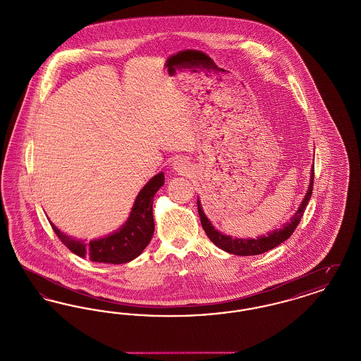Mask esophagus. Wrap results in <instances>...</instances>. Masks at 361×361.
I'll use <instances>...</instances> for the list:
<instances>
[{"label": "esophagus", "mask_w": 361, "mask_h": 361, "mask_svg": "<svg viewBox=\"0 0 361 361\" xmlns=\"http://www.w3.org/2000/svg\"><path fill=\"white\" fill-rule=\"evenodd\" d=\"M173 169L177 172L187 173L189 171V164L185 159H176L173 164Z\"/></svg>", "instance_id": "esophagus-1"}]
</instances>
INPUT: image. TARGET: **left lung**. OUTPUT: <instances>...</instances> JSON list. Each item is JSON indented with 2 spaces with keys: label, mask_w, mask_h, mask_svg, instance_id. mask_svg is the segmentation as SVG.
Here are the masks:
<instances>
[{
  "label": "left lung",
  "mask_w": 361,
  "mask_h": 361,
  "mask_svg": "<svg viewBox=\"0 0 361 361\" xmlns=\"http://www.w3.org/2000/svg\"><path fill=\"white\" fill-rule=\"evenodd\" d=\"M312 184H314V166L311 169V178H310V187L302 204L299 207V209L295 212V215L290 219L288 224H284L281 228H277L275 231H271L268 235H262L258 237L257 240H240V238H231L228 235H224L222 233H219L218 230L214 228V226L207 219L200 202L197 200V211L200 215V222L206 231L208 238L212 240L218 247H221L224 252L235 255V256H257L264 252H268L271 249L276 247L277 245L283 243L284 240H288L292 235V233L295 231V228L298 227V224H300V219L305 214V209L309 204L310 197L312 193Z\"/></svg>",
  "instance_id": "left-lung-1"
}]
</instances>
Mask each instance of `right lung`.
<instances>
[{"mask_svg":"<svg viewBox=\"0 0 361 361\" xmlns=\"http://www.w3.org/2000/svg\"><path fill=\"white\" fill-rule=\"evenodd\" d=\"M164 173H158L137 193L128 221L119 231L102 240H74L61 233L51 224L52 230L61 242L80 257L89 258L94 262L126 264L137 258L149 245L154 234L153 202L157 190L164 185Z\"/></svg>","mask_w":361,"mask_h":361,"instance_id":"right-lung-1","label":"right lung"}]
</instances>
